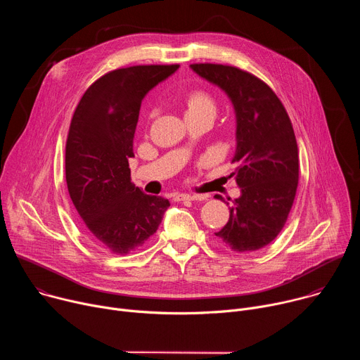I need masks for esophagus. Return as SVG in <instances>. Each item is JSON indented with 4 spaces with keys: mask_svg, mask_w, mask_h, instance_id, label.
I'll use <instances>...</instances> for the list:
<instances>
[{
    "mask_svg": "<svg viewBox=\"0 0 360 360\" xmlns=\"http://www.w3.org/2000/svg\"><path fill=\"white\" fill-rule=\"evenodd\" d=\"M205 198H207V196L199 195V193H193V195H191V193H176L174 199L176 202H182V200H202Z\"/></svg>",
    "mask_w": 360,
    "mask_h": 360,
    "instance_id": "1",
    "label": "esophagus"
}]
</instances>
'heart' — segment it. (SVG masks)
Instances as JSON below:
<instances>
[{"mask_svg":"<svg viewBox=\"0 0 360 360\" xmlns=\"http://www.w3.org/2000/svg\"><path fill=\"white\" fill-rule=\"evenodd\" d=\"M185 104H186V115L188 114H200V112H215L217 111V102L215 98L211 92L205 91V89H193L191 91L186 98H185ZM158 115V110L152 108L148 114L149 120H153Z\"/></svg>","mask_w":360,"mask_h":360,"instance_id":"1","label":"heart"}]
</instances>
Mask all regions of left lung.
Returning a JSON list of instances; mask_svg holds the SVG:
<instances>
[{"instance_id": "left-lung-1", "label": "left lung", "mask_w": 360, "mask_h": 360, "mask_svg": "<svg viewBox=\"0 0 360 360\" xmlns=\"http://www.w3.org/2000/svg\"><path fill=\"white\" fill-rule=\"evenodd\" d=\"M202 78L221 86L236 112L235 175L240 196L229 208L228 224L217 232L235 252L269 245L282 231L299 182L295 131L282 101L256 75L222 64H192ZM217 199H221L218 196Z\"/></svg>"}]
</instances>
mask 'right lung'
<instances>
[{
	"instance_id": "right-lung-1",
	"label": "right lung",
	"mask_w": 360,
	"mask_h": 360,
	"mask_svg": "<svg viewBox=\"0 0 360 360\" xmlns=\"http://www.w3.org/2000/svg\"><path fill=\"white\" fill-rule=\"evenodd\" d=\"M179 68L132 65L99 77L81 96L65 142V179L92 238L117 255L143 246L157 232L169 200L131 182L128 160L145 94Z\"/></svg>"
}]
</instances>
